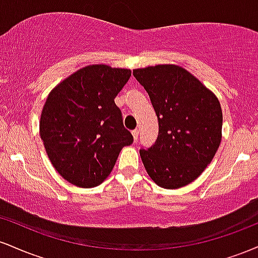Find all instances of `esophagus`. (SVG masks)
Wrapping results in <instances>:
<instances>
[{"label": "esophagus", "mask_w": 258, "mask_h": 258, "mask_svg": "<svg viewBox=\"0 0 258 258\" xmlns=\"http://www.w3.org/2000/svg\"><path fill=\"white\" fill-rule=\"evenodd\" d=\"M132 136H133V139H135V141H137L138 139V136H139V130H133L132 131Z\"/></svg>", "instance_id": "obj_1"}]
</instances>
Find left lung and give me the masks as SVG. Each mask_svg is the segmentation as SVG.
I'll list each match as a JSON object with an SVG mask.
<instances>
[{"instance_id":"left-lung-1","label":"left lung","mask_w":258,"mask_h":258,"mask_svg":"<svg viewBox=\"0 0 258 258\" xmlns=\"http://www.w3.org/2000/svg\"><path fill=\"white\" fill-rule=\"evenodd\" d=\"M133 75L149 94L159 121L155 143L139 150L148 174L165 189L189 184L220 147L223 117L217 97L178 65L136 69Z\"/></svg>"}]
</instances>
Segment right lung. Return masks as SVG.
<instances>
[{"instance_id":"right-lung-1","label":"right lung","mask_w":258,"mask_h":258,"mask_svg":"<svg viewBox=\"0 0 258 258\" xmlns=\"http://www.w3.org/2000/svg\"><path fill=\"white\" fill-rule=\"evenodd\" d=\"M130 76L128 69L88 65L47 97L40 136L52 165L72 184H100L110 174L121 149L133 143L114 102Z\"/></svg>"}]
</instances>
